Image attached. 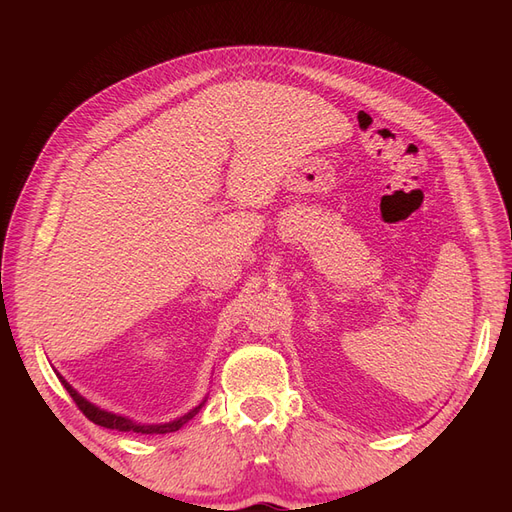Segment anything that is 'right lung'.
<instances>
[{
  "instance_id": "obj_1",
  "label": "right lung",
  "mask_w": 512,
  "mask_h": 512,
  "mask_svg": "<svg viewBox=\"0 0 512 512\" xmlns=\"http://www.w3.org/2000/svg\"><path fill=\"white\" fill-rule=\"evenodd\" d=\"M59 380H61V384L66 386V391L70 393V397H72V401L76 404V408H79L91 423H96V425H100V427H106V429H117V431H134V433H141V436H153V433H170V431H177V429H181L185 423L190 421L192 416H196L198 414V410L205 406V401L203 404H198L194 410H190L188 414L185 416H181V418H177V421H170V423H162V425H143V423H134V421H130V418H126V416H119V414H111V412H106V410H100V408H96L94 404H89L87 399H83L79 393H76L72 386L59 376Z\"/></svg>"
}]
</instances>
